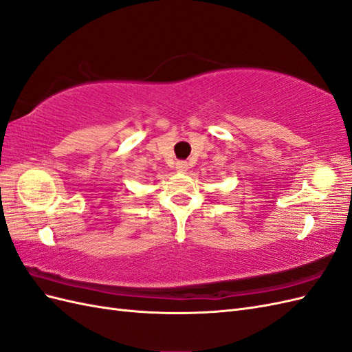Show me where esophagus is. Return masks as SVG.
<instances>
[{
	"instance_id": "1",
	"label": "esophagus",
	"mask_w": 352,
	"mask_h": 352,
	"mask_svg": "<svg viewBox=\"0 0 352 352\" xmlns=\"http://www.w3.org/2000/svg\"><path fill=\"white\" fill-rule=\"evenodd\" d=\"M176 170L180 173H185L188 170V163L186 162H177L176 163Z\"/></svg>"
}]
</instances>
